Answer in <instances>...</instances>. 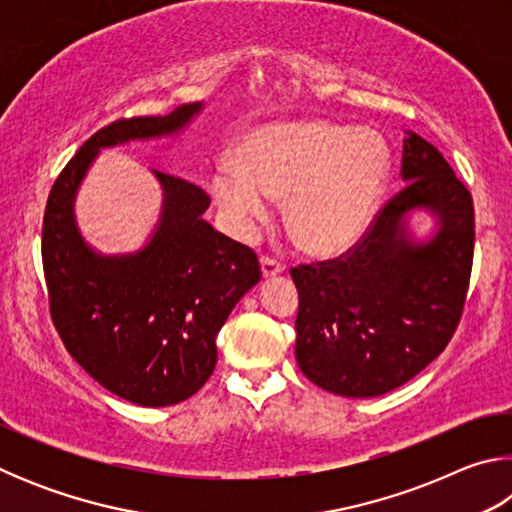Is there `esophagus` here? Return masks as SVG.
I'll return each mask as SVG.
<instances>
[{"label":"esophagus","mask_w":512,"mask_h":512,"mask_svg":"<svg viewBox=\"0 0 512 512\" xmlns=\"http://www.w3.org/2000/svg\"><path fill=\"white\" fill-rule=\"evenodd\" d=\"M262 277L264 280H271V277H275V275H282L284 273V266L282 264H277L275 259H268V257H262Z\"/></svg>","instance_id":"34e87169"}]
</instances>
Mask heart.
Segmentation results:
<instances>
[{"mask_svg": "<svg viewBox=\"0 0 512 512\" xmlns=\"http://www.w3.org/2000/svg\"><path fill=\"white\" fill-rule=\"evenodd\" d=\"M391 155L372 131L327 121H282L250 131L237 162L219 160L207 180L212 201L239 235L284 198V225L311 255H339L368 230L384 192Z\"/></svg>", "mask_w": 512, "mask_h": 512, "instance_id": "1", "label": "heart"}]
</instances>
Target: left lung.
Wrapping results in <instances>:
<instances>
[{"instance_id": "obj_1", "label": "left lung", "mask_w": 512, "mask_h": 512, "mask_svg": "<svg viewBox=\"0 0 512 512\" xmlns=\"http://www.w3.org/2000/svg\"><path fill=\"white\" fill-rule=\"evenodd\" d=\"M406 187L381 207L348 253L291 268L300 305L296 359L316 386L377 397L406 384L445 350L463 314L474 255V207L436 146L406 133ZM415 211L437 228L418 242Z\"/></svg>"}]
</instances>
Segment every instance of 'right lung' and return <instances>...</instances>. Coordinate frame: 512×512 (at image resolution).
<instances>
[{
	"label": "right lung",
	"mask_w": 512,
	"mask_h": 512,
	"mask_svg": "<svg viewBox=\"0 0 512 512\" xmlns=\"http://www.w3.org/2000/svg\"><path fill=\"white\" fill-rule=\"evenodd\" d=\"M203 110L185 103L164 117L112 121L60 171L42 223L51 320L76 363L103 388L140 406H171L201 391L216 366V334L262 280L253 250L203 219L201 187L153 171L162 187L149 244L103 255L83 239L76 192L101 149L176 135Z\"/></svg>",
	"instance_id": "1"
}]
</instances>
